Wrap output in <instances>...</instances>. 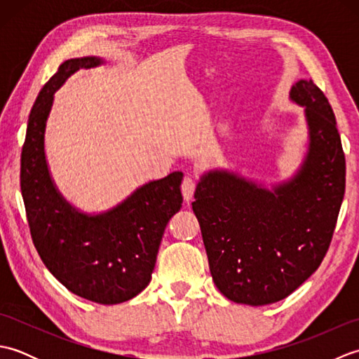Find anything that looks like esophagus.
<instances>
[{
  "instance_id": "obj_1",
  "label": "esophagus",
  "mask_w": 359,
  "mask_h": 359,
  "mask_svg": "<svg viewBox=\"0 0 359 359\" xmlns=\"http://www.w3.org/2000/svg\"><path fill=\"white\" fill-rule=\"evenodd\" d=\"M194 189H196V180L188 175V177H185L184 182H182V194H184V199L187 202L193 199Z\"/></svg>"
}]
</instances>
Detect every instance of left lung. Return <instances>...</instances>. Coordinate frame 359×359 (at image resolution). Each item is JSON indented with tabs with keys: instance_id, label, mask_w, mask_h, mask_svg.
Wrapping results in <instances>:
<instances>
[{
	"instance_id": "left-lung-1",
	"label": "left lung",
	"mask_w": 359,
	"mask_h": 359,
	"mask_svg": "<svg viewBox=\"0 0 359 359\" xmlns=\"http://www.w3.org/2000/svg\"><path fill=\"white\" fill-rule=\"evenodd\" d=\"M290 102L304 108L307 149L296 172L266 187L216 168L201 175L193 202L219 292L247 306L284 299L329 250L346 191V158L332 106L311 80Z\"/></svg>"
}]
</instances>
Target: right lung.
Listing matches in <instances>:
<instances>
[{"mask_svg":"<svg viewBox=\"0 0 359 359\" xmlns=\"http://www.w3.org/2000/svg\"><path fill=\"white\" fill-rule=\"evenodd\" d=\"M100 57L66 60L38 94L21 152V194L34 245L48 270L80 297L103 306L133 299L149 284L166 224L182 208L184 172L151 180L106 211L85 212L60 193L46 157L55 93Z\"/></svg>","mask_w":359,"mask_h":359,"instance_id":"right-lung-1","label":"right lung"}]
</instances>
